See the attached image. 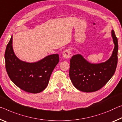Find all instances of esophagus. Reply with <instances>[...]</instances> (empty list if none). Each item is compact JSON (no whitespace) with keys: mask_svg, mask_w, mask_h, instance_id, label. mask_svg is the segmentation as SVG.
<instances>
[{"mask_svg":"<svg viewBox=\"0 0 122 122\" xmlns=\"http://www.w3.org/2000/svg\"><path fill=\"white\" fill-rule=\"evenodd\" d=\"M62 56L65 59H69V58H71V57L72 54H71V52L70 50L66 49L63 52Z\"/></svg>","mask_w":122,"mask_h":122,"instance_id":"1","label":"esophagus"}]
</instances>
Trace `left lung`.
Wrapping results in <instances>:
<instances>
[{
    "label": "left lung",
    "instance_id": "1",
    "mask_svg": "<svg viewBox=\"0 0 122 122\" xmlns=\"http://www.w3.org/2000/svg\"><path fill=\"white\" fill-rule=\"evenodd\" d=\"M112 37L115 48L111 56L105 62L93 64L80 54L73 55L70 60L69 77L75 88L85 92H95L105 86L112 78L118 62V40L114 30Z\"/></svg>",
    "mask_w": 122,
    "mask_h": 122
}]
</instances>
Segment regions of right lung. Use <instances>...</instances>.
<instances>
[{"instance_id":"right-lung-1","label":"right lung","mask_w":122,"mask_h":122,"mask_svg":"<svg viewBox=\"0 0 122 122\" xmlns=\"http://www.w3.org/2000/svg\"><path fill=\"white\" fill-rule=\"evenodd\" d=\"M5 61L7 74L17 86L26 92L38 93L47 87L59 56L50 55L34 63L21 61L13 51L12 36L6 48Z\"/></svg>"}]
</instances>
